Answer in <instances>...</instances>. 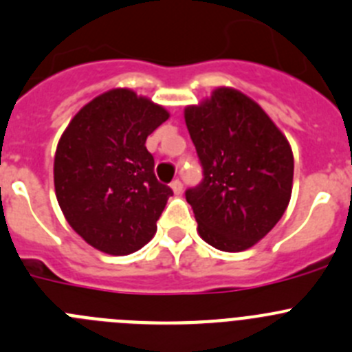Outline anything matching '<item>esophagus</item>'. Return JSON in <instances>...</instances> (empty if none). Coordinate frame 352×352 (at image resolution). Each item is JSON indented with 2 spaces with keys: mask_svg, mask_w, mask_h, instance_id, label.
Segmentation results:
<instances>
[{
  "mask_svg": "<svg viewBox=\"0 0 352 352\" xmlns=\"http://www.w3.org/2000/svg\"><path fill=\"white\" fill-rule=\"evenodd\" d=\"M170 187H172V190H173V192H175V194H180V192H182V189H184L182 182H180L179 179L173 180V182L170 184Z\"/></svg>",
  "mask_w": 352,
  "mask_h": 352,
  "instance_id": "obj_1",
  "label": "esophagus"
}]
</instances>
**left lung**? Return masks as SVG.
<instances>
[{"label": "left lung", "instance_id": "left-lung-1", "mask_svg": "<svg viewBox=\"0 0 352 352\" xmlns=\"http://www.w3.org/2000/svg\"><path fill=\"white\" fill-rule=\"evenodd\" d=\"M203 166L186 190L197 232L213 248L239 252L261 241L287 210L294 156L258 103L230 87L184 111Z\"/></svg>", "mask_w": 352, "mask_h": 352}]
</instances>
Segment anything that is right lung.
Listing matches in <instances>:
<instances>
[{"mask_svg":"<svg viewBox=\"0 0 352 352\" xmlns=\"http://www.w3.org/2000/svg\"><path fill=\"white\" fill-rule=\"evenodd\" d=\"M168 111L131 89H111L68 124L54 155V190L87 244L124 256L148 244L173 190L158 182L146 139Z\"/></svg>","mask_w":352,"mask_h":352,"instance_id":"add662e5","label":"right lung"}]
</instances>
